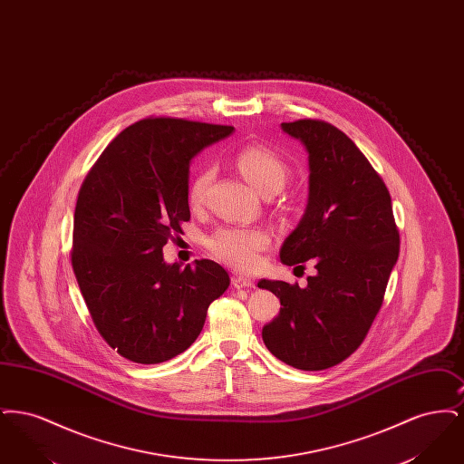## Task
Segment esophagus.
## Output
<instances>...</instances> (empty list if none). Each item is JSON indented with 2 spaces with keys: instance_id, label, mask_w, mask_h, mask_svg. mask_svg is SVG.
Instances as JSON below:
<instances>
[{
  "instance_id": "1",
  "label": "esophagus",
  "mask_w": 464,
  "mask_h": 464,
  "mask_svg": "<svg viewBox=\"0 0 464 464\" xmlns=\"http://www.w3.org/2000/svg\"><path fill=\"white\" fill-rule=\"evenodd\" d=\"M231 282H233V287L235 288L254 287V282H252V280H248V278H245V276H240V275L233 276V278H231Z\"/></svg>"
}]
</instances>
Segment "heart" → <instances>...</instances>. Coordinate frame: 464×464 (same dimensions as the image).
I'll list each match as a JSON object with an SVG mask.
<instances>
[{
	"instance_id": "b5f03b06",
	"label": "heart",
	"mask_w": 464,
	"mask_h": 464,
	"mask_svg": "<svg viewBox=\"0 0 464 464\" xmlns=\"http://www.w3.org/2000/svg\"><path fill=\"white\" fill-rule=\"evenodd\" d=\"M235 167L261 195L280 191L288 176L285 161L266 146L250 144L237 151ZM212 169H201L189 182L188 201L198 208L205 201ZM269 245V235L261 227H219L207 238L208 250L222 261L240 271H250L261 261V252Z\"/></svg>"
}]
</instances>
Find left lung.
Instances as JSON below:
<instances>
[{
  "label": "left lung",
  "mask_w": 464,
  "mask_h": 464,
  "mask_svg": "<svg viewBox=\"0 0 464 464\" xmlns=\"http://www.w3.org/2000/svg\"><path fill=\"white\" fill-rule=\"evenodd\" d=\"M282 129L308 151L309 198L299 226L282 245L287 266L313 263L304 288L261 280L280 297L263 327L266 348L301 371H324L358 350L382 306L397 263L400 235L384 180L353 140L324 120Z\"/></svg>",
  "instance_id": "obj_1"
}]
</instances>
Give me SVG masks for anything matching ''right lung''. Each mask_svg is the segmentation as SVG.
Masks as SVG:
<instances>
[{
	"label": "right lung",
	"instance_id": "right-lung-1",
	"mask_svg": "<svg viewBox=\"0 0 464 464\" xmlns=\"http://www.w3.org/2000/svg\"><path fill=\"white\" fill-rule=\"evenodd\" d=\"M235 129L170 116L144 118L93 163L74 210L71 265L95 329L135 363L186 352L207 309L229 287L221 265H165L163 245L191 219L189 161Z\"/></svg>",
	"mask_w": 464,
	"mask_h": 464
}]
</instances>
